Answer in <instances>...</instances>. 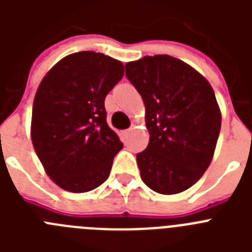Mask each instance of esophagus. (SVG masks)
Here are the masks:
<instances>
[{"instance_id":"34e87169","label":"esophagus","mask_w":252,"mask_h":252,"mask_svg":"<svg viewBox=\"0 0 252 252\" xmlns=\"http://www.w3.org/2000/svg\"><path fill=\"white\" fill-rule=\"evenodd\" d=\"M131 131H132V127L127 128V130H125V133H126V135H128V133H130V132H131Z\"/></svg>"}]
</instances>
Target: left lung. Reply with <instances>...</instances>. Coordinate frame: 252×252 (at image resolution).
I'll return each mask as SVG.
<instances>
[{"mask_svg":"<svg viewBox=\"0 0 252 252\" xmlns=\"http://www.w3.org/2000/svg\"><path fill=\"white\" fill-rule=\"evenodd\" d=\"M141 94L150 133L136 155L144 183L161 194H177L203 175L215 154L221 112L211 84L170 55L144 57L125 65Z\"/></svg>","mask_w":252,"mask_h":252,"instance_id":"obj_1","label":"left lung"}]
</instances>
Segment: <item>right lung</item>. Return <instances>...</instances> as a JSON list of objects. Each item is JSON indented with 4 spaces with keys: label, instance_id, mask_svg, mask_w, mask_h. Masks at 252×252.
<instances>
[{
    "label": "right lung",
    "instance_id": "add662e5",
    "mask_svg": "<svg viewBox=\"0 0 252 252\" xmlns=\"http://www.w3.org/2000/svg\"><path fill=\"white\" fill-rule=\"evenodd\" d=\"M124 77L108 55L79 51L49 70L35 94L31 140L49 177L60 188L90 192L110 175L124 144L107 124L104 98Z\"/></svg>",
    "mask_w": 252,
    "mask_h": 252
}]
</instances>
